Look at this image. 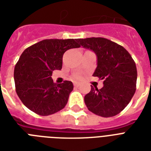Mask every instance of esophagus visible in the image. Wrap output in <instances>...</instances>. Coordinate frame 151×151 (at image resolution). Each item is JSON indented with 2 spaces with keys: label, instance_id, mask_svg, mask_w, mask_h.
Returning <instances> with one entry per match:
<instances>
[{
  "label": "esophagus",
  "instance_id": "obj_1",
  "mask_svg": "<svg viewBox=\"0 0 151 151\" xmlns=\"http://www.w3.org/2000/svg\"><path fill=\"white\" fill-rule=\"evenodd\" d=\"M73 85H74V87L75 88H78L79 86H80V84H79V83H74Z\"/></svg>",
  "mask_w": 151,
  "mask_h": 151
}]
</instances>
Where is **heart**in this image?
I'll return each instance as SVG.
<instances>
[{
	"mask_svg": "<svg viewBox=\"0 0 151 151\" xmlns=\"http://www.w3.org/2000/svg\"><path fill=\"white\" fill-rule=\"evenodd\" d=\"M73 78H74V79H80L81 76L79 75V74H75V75L73 76Z\"/></svg>",
	"mask_w": 151,
	"mask_h": 151,
	"instance_id": "b5f03b06",
	"label": "heart"
}]
</instances>
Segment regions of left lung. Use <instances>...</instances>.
<instances>
[{
    "instance_id": "1",
    "label": "left lung",
    "mask_w": 151,
    "mask_h": 151,
    "mask_svg": "<svg viewBox=\"0 0 151 151\" xmlns=\"http://www.w3.org/2000/svg\"><path fill=\"white\" fill-rule=\"evenodd\" d=\"M83 48L93 51L97 67L93 76L103 81L98 89L91 85L85 96L88 110L103 117H113L124 110L136 89L137 70L129 52L118 44L103 37L78 39Z\"/></svg>"
}]
</instances>
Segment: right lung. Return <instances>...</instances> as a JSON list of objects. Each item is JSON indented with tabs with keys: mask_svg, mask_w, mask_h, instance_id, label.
I'll list each match as a JSON object with an SVG mask.
<instances>
[{
	"mask_svg": "<svg viewBox=\"0 0 151 151\" xmlns=\"http://www.w3.org/2000/svg\"><path fill=\"white\" fill-rule=\"evenodd\" d=\"M76 39H46L22 52L14 70L15 91L29 110L48 116L65 107L73 91V83L55 84L52 71L61 70L63 55L70 48H79Z\"/></svg>",
	"mask_w": 151,
	"mask_h": 151,
	"instance_id": "obj_1",
	"label": "right lung"
}]
</instances>
